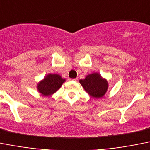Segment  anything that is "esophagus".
<instances>
[{"mask_svg":"<svg viewBox=\"0 0 150 150\" xmlns=\"http://www.w3.org/2000/svg\"><path fill=\"white\" fill-rule=\"evenodd\" d=\"M72 81H78V78H74V79H72Z\"/></svg>","mask_w":150,"mask_h":150,"instance_id":"1","label":"esophagus"}]
</instances>
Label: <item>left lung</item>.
Instances as JSON below:
<instances>
[{
  "instance_id": "8db88e82",
  "label": "left lung",
  "mask_w": 150,
  "mask_h": 150,
  "mask_svg": "<svg viewBox=\"0 0 150 150\" xmlns=\"http://www.w3.org/2000/svg\"><path fill=\"white\" fill-rule=\"evenodd\" d=\"M79 82L88 94L95 98L103 97L108 89V81L98 72L89 74Z\"/></svg>"
}]
</instances>
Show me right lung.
Wrapping results in <instances>:
<instances>
[{"instance_id": "obj_1", "label": "right lung", "mask_w": 150, "mask_h": 150, "mask_svg": "<svg viewBox=\"0 0 150 150\" xmlns=\"http://www.w3.org/2000/svg\"><path fill=\"white\" fill-rule=\"evenodd\" d=\"M66 79L58 74H48L37 85L38 91L43 96H49L61 88Z\"/></svg>"}]
</instances>
